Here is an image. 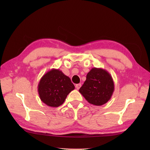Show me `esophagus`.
Wrapping results in <instances>:
<instances>
[{
	"label": "esophagus",
	"mask_w": 150,
	"mask_h": 150,
	"mask_svg": "<svg viewBox=\"0 0 150 150\" xmlns=\"http://www.w3.org/2000/svg\"><path fill=\"white\" fill-rule=\"evenodd\" d=\"M81 87V84H75V88L77 89V90H79V88H80Z\"/></svg>",
	"instance_id": "34e87169"
}]
</instances>
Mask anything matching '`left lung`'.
Masks as SVG:
<instances>
[{"instance_id":"left-lung-1","label":"left lung","mask_w":150,"mask_h":150,"mask_svg":"<svg viewBox=\"0 0 150 150\" xmlns=\"http://www.w3.org/2000/svg\"><path fill=\"white\" fill-rule=\"evenodd\" d=\"M114 88L110 73L103 68H93L88 73L86 80L79 91L89 103L102 106L110 100Z\"/></svg>"}]
</instances>
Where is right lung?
I'll list each match as a JSON object with an SVG mask.
<instances>
[{"mask_svg": "<svg viewBox=\"0 0 150 150\" xmlns=\"http://www.w3.org/2000/svg\"><path fill=\"white\" fill-rule=\"evenodd\" d=\"M75 86L68 76L59 69H52L44 74L38 84L39 97L47 106L57 108L62 105Z\"/></svg>", "mask_w": 150, "mask_h": 150, "instance_id": "1", "label": "right lung"}]
</instances>
